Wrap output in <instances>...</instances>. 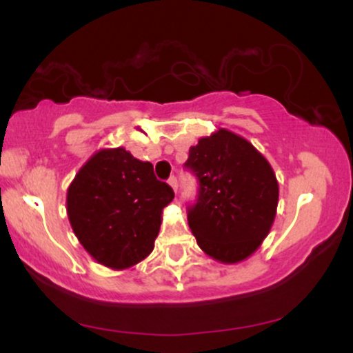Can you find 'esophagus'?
<instances>
[{
	"label": "esophagus",
	"mask_w": 353,
	"mask_h": 353,
	"mask_svg": "<svg viewBox=\"0 0 353 353\" xmlns=\"http://www.w3.org/2000/svg\"><path fill=\"white\" fill-rule=\"evenodd\" d=\"M169 182V185H171V188H172V190H174V192H176L177 194V179H176V177H171V179H169L168 181Z\"/></svg>",
	"instance_id": "obj_1"
}]
</instances>
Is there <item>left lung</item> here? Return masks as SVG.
<instances>
[{
	"mask_svg": "<svg viewBox=\"0 0 353 353\" xmlns=\"http://www.w3.org/2000/svg\"><path fill=\"white\" fill-rule=\"evenodd\" d=\"M185 165L199 177V199L188 216L197 245L222 264L249 259L277 214L272 165L245 137L224 128L190 145Z\"/></svg>",
	"mask_w": 353,
	"mask_h": 353,
	"instance_id": "obj_1",
	"label": "left lung"
}]
</instances>
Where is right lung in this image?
Instances as JSON below:
<instances>
[{
	"instance_id": "right-lung-1",
	"label": "right lung",
	"mask_w": 353,
	"mask_h": 353,
	"mask_svg": "<svg viewBox=\"0 0 353 353\" xmlns=\"http://www.w3.org/2000/svg\"><path fill=\"white\" fill-rule=\"evenodd\" d=\"M172 189L124 148L98 149L66 194L68 219L84 250L112 270L131 269L154 249Z\"/></svg>"
}]
</instances>
